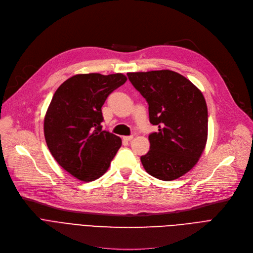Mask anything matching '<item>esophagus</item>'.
<instances>
[{
    "mask_svg": "<svg viewBox=\"0 0 253 253\" xmlns=\"http://www.w3.org/2000/svg\"><path fill=\"white\" fill-rule=\"evenodd\" d=\"M133 139V136L132 135H130V136H124L123 137V140H125V141H130V140H132Z\"/></svg>",
    "mask_w": 253,
    "mask_h": 253,
    "instance_id": "obj_1",
    "label": "esophagus"
}]
</instances>
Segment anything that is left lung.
Masks as SVG:
<instances>
[{"label": "left lung", "instance_id": "obj_1", "mask_svg": "<svg viewBox=\"0 0 253 253\" xmlns=\"http://www.w3.org/2000/svg\"><path fill=\"white\" fill-rule=\"evenodd\" d=\"M129 81L149 103L150 151L140 157L148 173L174 180L199 161L207 141L208 112L202 92L190 80L169 70L128 73Z\"/></svg>", "mask_w": 253, "mask_h": 253}]
</instances>
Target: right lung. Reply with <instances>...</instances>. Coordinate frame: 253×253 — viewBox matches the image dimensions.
<instances>
[{
  "label": "right lung",
  "instance_id": "add662e5",
  "mask_svg": "<svg viewBox=\"0 0 253 253\" xmlns=\"http://www.w3.org/2000/svg\"><path fill=\"white\" fill-rule=\"evenodd\" d=\"M127 81L123 74H79L64 81L44 119L47 147L74 177L92 181L109 169L122 140L101 130V108L111 93Z\"/></svg>",
  "mask_w": 253,
  "mask_h": 253
}]
</instances>
